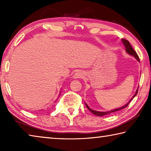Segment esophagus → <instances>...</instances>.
Segmentation results:
<instances>
[{"instance_id":"34e87169","label":"esophagus","mask_w":151,"mask_h":151,"mask_svg":"<svg viewBox=\"0 0 151 151\" xmlns=\"http://www.w3.org/2000/svg\"><path fill=\"white\" fill-rule=\"evenodd\" d=\"M73 77L75 78H83L84 77V73L82 71H77L75 73Z\"/></svg>"}]
</instances>
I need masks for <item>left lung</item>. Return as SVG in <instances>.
Returning a JSON list of instances; mask_svg holds the SVG:
<instances>
[{
  "instance_id": "obj_1",
  "label": "left lung",
  "mask_w": 151,
  "mask_h": 151,
  "mask_svg": "<svg viewBox=\"0 0 151 151\" xmlns=\"http://www.w3.org/2000/svg\"><path fill=\"white\" fill-rule=\"evenodd\" d=\"M122 43H123L124 45L125 48H126V52L128 53V54H129V55H132V56H133V57H135V58H137V59L138 60V61H140L139 56H138L137 53L136 52V51H135V50L133 49V48H132V47H131V44H130V42H129V41H128L127 40L124 39H122ZM138 88H139V87H138ZM137 92H138V89L137 90L136 93H135L134 95L133 96H132V99H133L135 96H136V94H137ZM132 99H131V100H132ZM130 101H129V103H128L127 104H125L124 106L121 107V108H119V109H114V110H112V111H107V112H99V111H93V110H92V109H91L90 108H89L87 104H86V103H85V104H86V108H87V109L89 110V111H90L92 112V113H93L94 114H95V115H96V116H103L106 115V114L112 113V112H116V111H120V110H121V109H122L125 108V107H127V106H128V104H129Z\"/></svg>"
}]
</instances>
